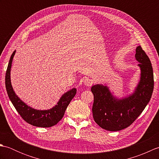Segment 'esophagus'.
<instances>
[{"mask_svg": "<svg viewBox=\"0 0 159 159\" xmlns=\"http://www.w3.org/2000/svg\"><path fill=\"white\" fill-rule=\"evenodd\" d=\"M83 83L86 86H88V87L92 85V80L88 79V78H85V79L83 80Z\"/></svg>", "mask_w": 159, "mask_h": 159, "instance_id": "obj_1", "label": "esophagus"}]
</instances>
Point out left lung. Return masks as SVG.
<instances>
[{
	"label": "left lung",
	"mask_w": 159,
	"mask_h": 159,
	"mask_svg": "<svg viewBox=\"0 0 159 159\" xmlns=\"http://www.w3.org/2000/svg\"><path fill=\"white\" fill-rule=\"evenodd\" d=\"M135 58L141 69L139 83L134 92L122 99L115 98L105 85L92 87L93 94V117L104 130L118 131L133 124L149 102L154 89V74L149 57L140 46Z\"/></svg>",
	"instance_id": "1"
}]
</instances>
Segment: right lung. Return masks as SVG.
I'll return each mask as SVG.
<instances>
[{
  "label": "right lung",
  "mask_w": 159,
  "mask_h": 159,
  "mask_svg": "<svg viewBox=\"0 0 159 159\" xmlns=\"http://www.w3.org/2000/svg\"><path fill=\"white\" fill-rule=\"evenodd\" d=\"M15 52L16 51L13 52L10 57L5 74V87L10 100L20 116L27 123L34 126L42 128H48L55 126L62 119L67 106L76 95V89L73 88L64 93L57 105L52 109L43 111L32 109L31 107L23 102L16 96L11 86L10 72H11L12 60Z\"/></svg>",
  "instance_id": "right-lung-1"
}]
</instances>
